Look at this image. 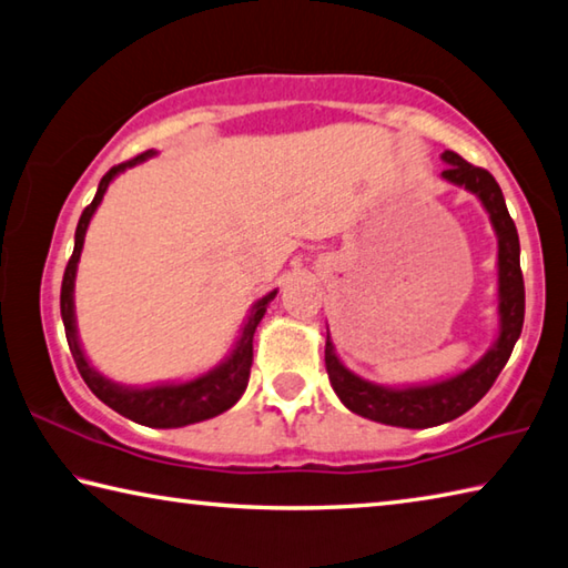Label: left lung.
I'll return each mask as SVG.
<instances>
[{
  "mask_svg": "<svg viewBox=\"0 0 568 568\" xmlns=\"http://www.w3.org/2000/svg\"><path fill=\"white\" fill-rule=\"evenodd\" d=\"M442 161L447 169L442 179L452 185L469 191L481 201L489 213L491 229L497 233V271H499V335L494 345L471 367L452 375L447 379L427 385L385 387L355 375L337 357L333 339H325V367L329 385H333L339 402L359 417L383 422L392 427L425 429L457 419L487 395L494 379L507 365L514 345L521 335L524 325V277L519 265V233L504 203L499 183L489 171L464 161L459 153L445 151Z\"/></svg>",
  "mask_w": 568,
  "mask_h": 568,
  "instance_id": "obj_1",
  "label": "left lung"
}]
</instances>
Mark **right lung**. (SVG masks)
Instances as JSON below:
<instances>
[{"label": "right lung", "mask_w": 568, "mask_h": 568, "mask_svg": "<svg viewBox=\"0 0 568 568\" xmlns=\"http://www.w3.org/2000/svg\"><path fill=\"white\" fill-rule=\"evenodd\" d=\"M151 156H156V151H146L136 159L113 166L106 176L101 179L94 201H91L84 209V213H81L77 233H74V253H71V257H69L64 281H61V320H64L71 357H74L79 373H81V377H84L89 389L94 392V395L104 402V405H109L113 412H119V415L139 422V425L171 429V427H185V425H195V422L211 419L215 415H221V412L231 409L235 402L241 399L245 387H248V377H251L255 327L263 320L267 305H271L277 291H271L267 295H263L261 301L253 303L251 315L243 323L241 335H239V339H235L231 355L225 357L221 365L209 369V373H203L193 379H185V383L129 387V385L113 383V379L101 375L99 369L89 363V357L84 355V349H81V343H79L77 315H74V281H77L81 248H84L87 229H89L91 219H94V213L101 205V201H104L109 183L116 179L119 173H123L131 166H136V163L146 161Z\"/></svg>", "instance_id": "right-lung-1"}]
</instances>
